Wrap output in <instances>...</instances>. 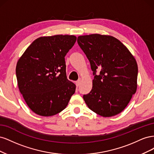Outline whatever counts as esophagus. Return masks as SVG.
<instances>
[{
	"label": "esophagus",
	"mask_w": 154,
	"mask_h": 154,
	"mask_svg": "<svg viewBox=\"0 0 154 154\" xmlns=\"http://www.w3.org/2000/svg\"><path fill=\"white\" fill-rule=\"evenodd\" d=\"M80 83H81V80H78V81L76 82V87H78L79 85H80Z\"/></svg>",
	"instance_id": "34e87169"
}]
</instances>
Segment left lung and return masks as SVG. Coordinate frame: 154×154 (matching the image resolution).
Here are the masks:
<instances>
[{"mask_svg": "<svg viewBox=\"0 0 154 154\" xmlns=\"http://www.w3.org/2000/svg\"><path fill=\"white\" fill-rule=\"evenodd\" d=\"M78 44L89 60L94 78L83 97L91 110L111 117L125 109L137 90L136 60L125 45L109 35L79 36ZM100 71L99 74H96Z\"/></svg>", "mask_w": 154, "mask_h": 154, "instance_id": "left-lung-1", "label": "left lung"}]
</instances>
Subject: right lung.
I'll return each instance as SVG.
<instances>
[{"instance_id": "obj_1", "label": "right lung", "mask_w": 154, "mask_h": 154, "mask_svg": "<svg viewBox=\"0 0 154 154\" xmlns=\"http://www.w3.org/2000/svg\"><path fill=\"white\" fill-rule=\"evenodd\" d=\"M76 41L74 35L42 36L32 42L18 60V88L35 114H58L75 92V84L67 78L65 57Z\"/></svg>"}]
</instances>
